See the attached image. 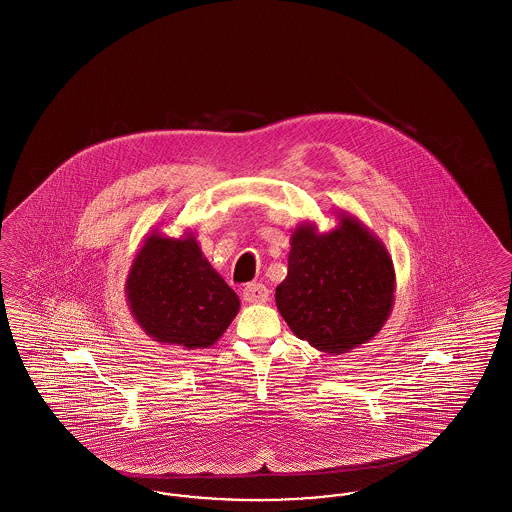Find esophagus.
Instances as JSON below:
<instances>
[{
    "label": "esophagus",
    "mask_w": 512,
    "mask_h": 512,
    "mask_svg": "<svg viewBox=\"0 0 512 512\" xmlns=\"http://www.w3.org/2000/svg\"><path fill=\"white\" fill-rule=\"evenodd\" d=\"M244 299L247 303H255V305H261V303H267L268 301V290L267 286L263 284H249L244 288Z\"/></svg>",
    "instance_id": "obj_1"
}]
</instances>
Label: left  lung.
Instances as JSON below:
<instances>
[{"instance_id": "1", "label": "left lung", "mask_w": 512, "mask_h": 512, "mask_svg": "<svg viewBox=\"0 0 512 512\" xmlns=\"http://www.w3.org/2000/svg\"><path fill=\"white\" fill-rule=\"evenodd\" d=\"M318 232L301 222L293 230L288 276L276 288V307L299 340L330 355L372 340L390 318L395 268L384 242L353 215Z\"/></svg>"}]
</instances>
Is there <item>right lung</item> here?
I'll list each match as a JSON object with an SVG mask.
<instances>
[{
    "instance_id": "obj_1",
    "label": "right lung",
    "mask_w": 512,
    "mask_h": 512,
    "mask_svg": "<svg viewBox=\"0 0 512 512\" xmlns=\"http://www.w3.org/2000/svg\"><path fill=\"white\" fill-rule=\"evenodd\" d=\"M134 320L153 341L205 349L240 311V297L220 276L194 232L171 238L153 228L134 255L124 284Z\"/></svg>"
}]
</instances>
